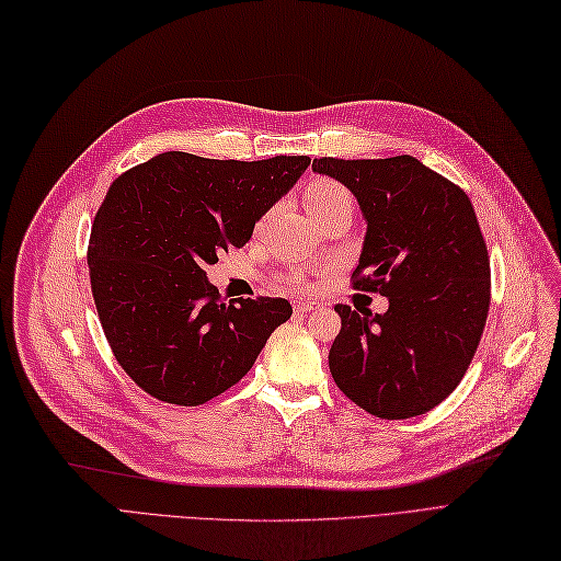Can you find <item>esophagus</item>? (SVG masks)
<instances>
[{"instance_id":"34e87169","label":"esophagus","mask_w":561,"mask_h":561,"mask_svg":"<svg viewBox=\"0 0 561 561\" xmlns=\"http://www.w3.org/2000/svg\"><path fill=\"white\" fill-rule=\"evenodd\" d=\"M314 309H319L317 302H296V305H294V312H296L298 317H305V314H309V312H314Z\"/></svg>"}]
</instances>
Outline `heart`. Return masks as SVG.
<instances>
[{"label":"heart","instance_id":"1","mask_svg":"<svg viewBox=\"0 0 561 561\" xmlns=\"http://www.w3.org/2000/svg\"><path fill=\"white\" fill-rule=\"evenodd\" d=\"M340 203H348L351 205V194L344 190L342 184L333 182V180H314L307 184L305 190V207L309 217L328 210V207L340 205Z\"/></svg>","mask_w":561,"mask_h":561}]
</instances>
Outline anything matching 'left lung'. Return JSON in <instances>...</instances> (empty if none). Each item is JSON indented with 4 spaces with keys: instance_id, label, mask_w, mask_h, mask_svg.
I'll return each instance as SVG.
<instances>
[{
    "instance_id": "8db88e82",
    "label": "left lung",
    "mask_w": 561,
    "mask_h": 561,
    "mask_svg": "<svg viewBox=\"0 0 561 561\" xmlns=\"http://www.w3.org/2000/svg\"><path fill=\"white\" fill-rule=\"evenodd\" d=\"M367 221L354 286L388 298L386 314L337 305L330 375L377 419L421 416L458 388L490 309V259L469 196L416 157L314 159Z\"/></svg>"
}]
</instances>
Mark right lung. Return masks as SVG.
I'll return each mask as SVG.
<instances>
[{
	"label": "right lung",
	"mask_w": 561,
	"mask_h": 561,
	"mask_svg": "<svg viewBox=\"0 0 561 561\" xmlns=\"http://www.w3.org/2000/svg\"><path fill=\"white\" fill-rule=\"evenodd\" d=\"M309 161L163 152L111 184L90 236L92 296L117 363L148 396L180 407L221 396L291 319L284 298L224 302L205 267L244 247Z\"/></svg>",
	"instance_id": "obj_1"
}]
</instances>
